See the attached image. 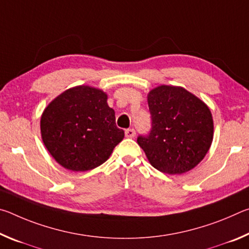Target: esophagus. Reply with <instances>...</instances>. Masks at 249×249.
<instances>
[{"label": "esophagus", "instance_id": "34e87169", "mask_svg": "<svg viewBox=\"0 0 249 249\" xmlns=\"http://www.w3.org/2000/svg\"><path fill=\"white\" fill-rule=\"evenodd\" d=\"M135 135H136V130L134 128H127L125 130V136L127 138H134Z\"/></svg>", "mask_w": 249, "mask_h": 249}]
</instances>
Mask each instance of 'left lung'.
Listing matches in <instances>:
<instances>
[{
	"label": "left lung",
	"mask_w": 249,
	"mask_h": 249,
	"mask_svg": "<svg viewBox=\"0 0 249 249\" xmlns=\"http://www.w3.org/2000/svg\"><path fill=\"white\" fill-rule=\"evenodd\" d=\"M151 128L137 142L156 169L184 174L199 163L213 140L210 108L183 88L160 86L148 94Z\"/></svg>",
	"instance_id": "1"
}]
</instances>
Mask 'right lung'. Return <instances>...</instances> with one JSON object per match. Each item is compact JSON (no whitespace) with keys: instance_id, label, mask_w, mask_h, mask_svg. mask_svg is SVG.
<instances>
[{"instance_id":"1","label":"right lung","mask_w":249,"mask_h":249,"mask_svg":"<svg viewBox=\"0 0 249 249\" xmlns=\"http://www.w3.org/2000/svg\"><path fill=\"white\" fill-rule=\"evenodd\" d=\"M103 91L80 86L65 91L41 115L43 142L66 169L88 171L102 165L124 138Z\"/></svg>"}]
</instances>
